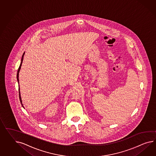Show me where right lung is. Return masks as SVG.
<instances>
[{"instance_id": "obj_1", "label": "right lung", "mask_w": 156, "mask_h": 156, "mask_svg": "<svg viewBox=\"0 0 156 156\" xmlns=\"http://www.w3.org/2000/svg\"><path fill=\"white\" fill-rule=\"evenodd\" d=\"M24 55H25V52L23 53V56H22V58H21V64L20 65L19 68L18 69V70H17V81H18V83H19V72L20 70V69H21V65H22V63H23V56H24ZM20 86L19 87V98H20V102H21V105H22V106H23V108H24L23 106V103H22V100H21V94H20Z\"/></svg>"}]
</instances>
